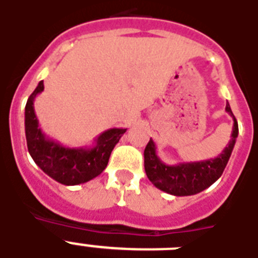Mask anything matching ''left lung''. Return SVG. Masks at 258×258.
I'll return each mask as SVG.
<instances>
[{"label":"left lung","instance_id":"1","mask_svg":"<svg viewBox=\"0 0 258 258\" xmlns=\"http://www.w3.org/2000/svg\"><path fill=\"white\" fill-rule=\"evenodd\" d=\"M226 112L233 117V130L230 141L224 151L213 159L200 162H183L176 165H166L157 154V146L150 139L145 149V170L155 187L171 196H194L212 186L224 172L229 158L238 137V123L233 115L229 103H226Z\"/></svg>","mask_w":258,"mask_h":258}]
</instances>
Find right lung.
I'll return each instance as SVG.
<instances>
[{"instance_id": "add662e5", "label": "right lung", "mask_w": 258, "mask_h": 258, "mask_svg": "<svg viewBox=\"0 0 258 258\" xmlns=\"http://www.w3.org/2000/svg\"><path fill=\"white\" fill-rule=\"evenodd\" d=\"M44 91L40 82L25 105V137L28 151L34 163L52 179L66 186L86 183L100 175L109 155L127 128H109L95 139L91 147H67L46 137L38 125L34 99Z\"/></svg>"}]
</instances>
